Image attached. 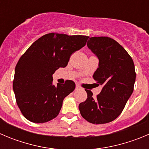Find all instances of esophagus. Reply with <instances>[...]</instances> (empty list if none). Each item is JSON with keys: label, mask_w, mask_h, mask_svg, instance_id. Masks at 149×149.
I'll use <instances>...</instances> for the list:
<instances>
[{"label": "esophagus", "mask_w": 149, "mask_h": 149, "mask_svg": "<svg viewBox=\"0 0 149 149\" xmlns=\"http://www.w3.org/2000/svg\"><path fill=\"white\" fill-rule=\"evenodd\" d=\"M75 89H81V87H80V86H79L78 85H76Z\"/></svg>", "instance_id": "34e87169"}]
</instances>
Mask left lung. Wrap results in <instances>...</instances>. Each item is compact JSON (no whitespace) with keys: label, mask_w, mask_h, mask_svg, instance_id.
<instances>
[{"label":"left lung","mask_w":149,"mask_h":149,"mask_svg":"<svg viewBox=\"0 0 149 149\" xmlns=\"http://www.w3.org/2000/svg\"><path fill=\"white\" fill-rule=\"evenodd\" d=\"M87 47L98 59L93 77L102 89L96 98L85 89L87 98L79 104V110L90 123H108L120 115L134 91V63L125 49L111 38L91 37Z\"/></svg>","instance_id":"1"}]
</instances>
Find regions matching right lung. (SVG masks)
<instances>
[{"instance_id":"1","label":"right lung","mask_w":149,"mask_h":149,"mask_svg":"<svg viewBox=\"0 0 149 149\" xmlns=\"http://www.w3.org/2000/svg\"><path fill=\"white\" fill-rule=\"evenodd\" d=\"M89 36L46 34L34 42L15 68L13 91L21 112L30 122L44 123L56 118L63 101L75 89L72 81L53 84V74L68 65L70 56L85 46Z\"/></svg>"}]
</instances>
